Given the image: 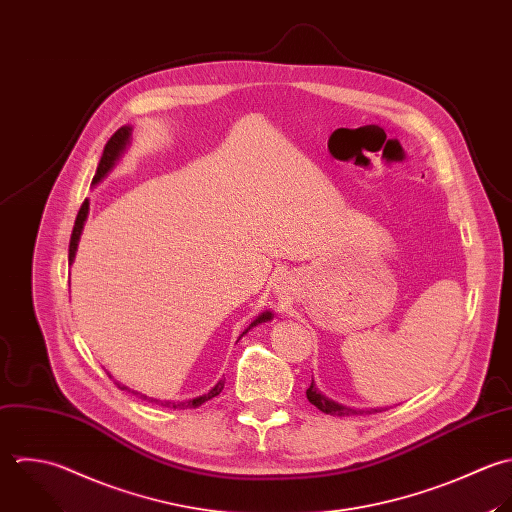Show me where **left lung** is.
I'll return each instance as SVG.
<instances>
[{"instance_id": "1", "label": "left lung", "mask_w": 512, "mask_h": 512, "mask_svg": "<svg viewBox=\"0 0 512 512\" xmlns=\"http://www.w3.org/2000/svg\"><path fill=\"white\" fill-rule=\"evenodd\" d=\"M307 399L311 405H315L319 411L327 413V415H337V417H349V415H373V413H381L385 409H353V407H345L333 399H329L327 395H323L317 385L315 379H311V387L307 389Z\"/></svg>"}]
</instances>
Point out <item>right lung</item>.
<instances>
[{"mask_svg":"<svg viewBox=\"0 0 512 512\" xmlns=\"http://www.w3.org/2000/svg\"><path fill=\"white\" fill-rule=\"evenodd\" d=\"M131 131H133V127L131 125H123V127H119L113 135H111V139L105 143V149H103V155H101V159H99V165H97V171H95V175H93V181H91V187H95L97 183H101L103 181V177H107V173L115 167V163H117V159L123 155V151L127 149V145L131 143ZM87 213H89V199H85L83 201V205H81V209H79V213H77V217H75V225H73V233H71V241H69V265H73V261H75V253H77V245H79V239H81V231H83V225H85V221H87ZM273 319V313L271 311H263L261 315H257L253 321H251V325L241 333V337L243 335H247L253 327H257V325H261V323H267V321H271ZM239 337V339H241ZM237 339V341H239ZM223 385H225V381L221 379V381H217V385L209 391V393H205V395H201V397H195V399H189V401H157V399H149L151 403L155 401V403H161L163 407H171V409H195V407H199V405H203L205 401H209V399H213V397H217L221 391H223ZM117 387L119 389H123V391H129V387H125V385H119L117 383ZM133 395H141V393H137V391H131ZM141 399H147V395H141Z\"/></svg>","mask_w":512,"mask_h":512,"instance_id":"add662e5","label":"right lung"}]
</instances>
